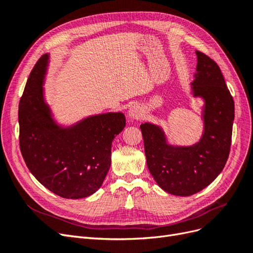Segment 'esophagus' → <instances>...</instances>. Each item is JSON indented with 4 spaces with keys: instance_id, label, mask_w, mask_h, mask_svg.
Segmentation results:
<instances>
[{
    "instance_id": "esophagus-1",
    "label": "esophagus",
    "mask_w": 253,
    "mask_h": 253,
    "mask_svg": "<svg viewBox=\"0 0 253 253\" xmlns=\"http://www.w3.org/2000/svg\"><path fill=\"white\" fill-rule=\"evenodd\" d=\"M127 116L132 121L135 120V119H139L140 116H141V110H140L139 106L137 104L132 105L127 111Z\"/></svg>"
}]
</instances>
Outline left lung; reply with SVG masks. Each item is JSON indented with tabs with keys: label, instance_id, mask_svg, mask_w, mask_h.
<instances>
[{
	"label": "left lung",
	"instance_id": "1",
	"mask_svg": "<svg viewBox=\"0 0 253 253\" xmlns=\"http://www.w3.org/2000/svg\"><path fill=\"white\" fill-rule=\"evenodd\" d=\"M197 66L192 90L205 100L204 134L191 147L167 143L163 129L141 124L149 170L166 192L190 196L200 192L223 171L231 147L234 101L215 61L196 50Z\"/></svg>",
	"mask_w": 253,
	"mask_h": 253
}]
</instances>
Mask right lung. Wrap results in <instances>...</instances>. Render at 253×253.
Returning <instances> with one entry per match:
<instances>
[{
	"label": "right lung",
	"mask_w": 253,
	"mask_h": 253,
	"mask_svg": "<svg viewBox=\"0 0 253 253\" xmlns=\"http://www.w3.org/2000/svg\"><path fill=\"white\" fill-rule=\"evenodd\" d=\"M48 55L30 73L20 99V150L37 178L52 193L78 200L101 187L111 166L112 141L126 126L122 113L90 116L62 127L52 119L43 96Z\"/></svg>",
	"instance_id": "1"
}]
</instances>
